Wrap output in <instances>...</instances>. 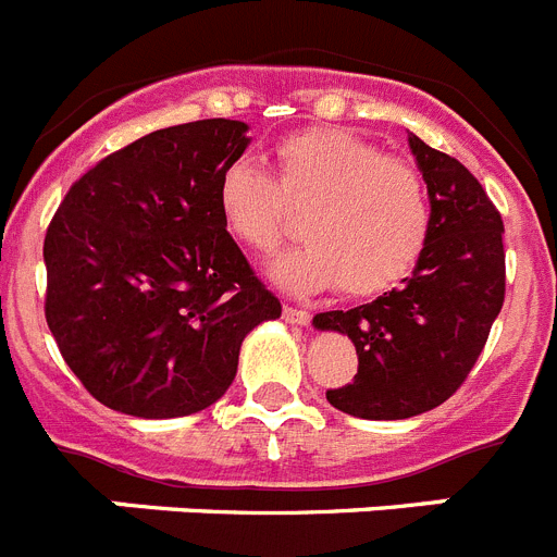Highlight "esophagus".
I'll use <instances>...</instances> for the list:
<instances>
[{
	"label": "esophagus",
	"mask_w": 557,
	"mask_h": 557,
	"mask_svg": "<svg viewBox=\"0 0 557 557\" xmlns=\"http://www.w3.org/2000/svg\"><path fill=\"white\" fill-rule=\"evenodd\" d=\"M284 321L293 323V326H307L309 312L307 309H298V307H284Z\"/></svg>",
	"instance_id": "obj_1"
}]
</instances>
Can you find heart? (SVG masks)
Instances as JSON below:
<instances>
[{"mask_svg": "<svg viewBox=\"0 0 557 557\" xmlns=\"http://www.w3.org/2000/svg\"><path fill=\"white\" fill-rule=\"evenodd\" d=\"M275 178L253 159L220 172L225 228L250 250H273L287 231V203H314L304 218L307 245L278 253L268 273L287 293L337 284L348 298H373L410 275L430 239V198L416 170L354 133L314 127L275 147Z\"/></svg>", "mask_w": 557, "mask_h": 557, "instance_id": "obj_1", "label": "heart"}]
</instances>
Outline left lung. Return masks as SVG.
<instances>
[{
    "label": "left lung",
    "instance_id": "obj_1",
    "mask_svg": "<svg viewBox=\"0 0 557 557\" xmlns=\"http://www.w3.org/2000/svg\"><path fill=\"white\" fill-rule=\"evenodd\" d=\"M430 195V239L401 287L354 309L312 318L318 332L346 334L357 348L351 385L329 405L368 421L435 410L466 382L505 301L499 211L457 159L410 133Z\"/></svg>",
    "mask_w": 557,
    "mask_h": 557
}]
</instances>
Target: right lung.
<instances>
[{"instance_id":"1","label":"right lung","mask_w":557,"mask_h":557,"mask_svg":"<svg viewBox=\"0 0 557 557\" xmlns=\"http://www.w3.org/2000/svg\"><path fill=\"white\" fill-rule=\"evenodd\" d=\"M248 145L236 120L147 133L58 206L44 239L49 332L111 410H206L234 382L248 332L282 318L218 209L220 172Z\"/></svg>"}]
</instances>
